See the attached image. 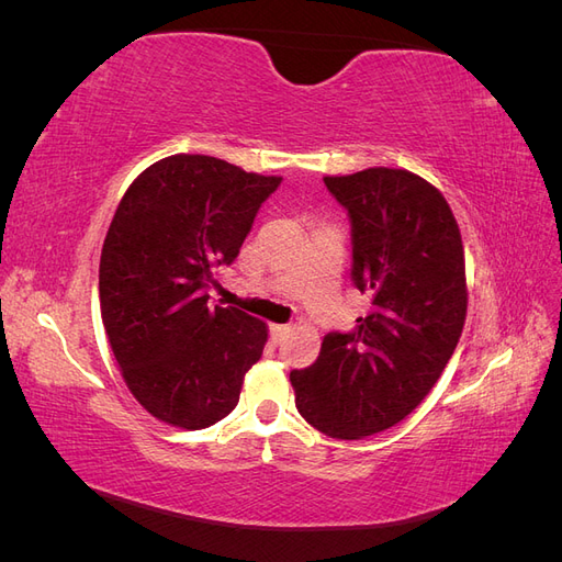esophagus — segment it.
Listing matches in <instances>:
<instances>
[{"instance_id":"1","label":"esophagus","mask_w":562,"mask_h":562,"mask_svg":"<svg viewBox=\"0 0 562 562\" xmlns=\"http://www.w3.org/2000/svg\"><path fill=\"white\" fill-rule=\"evenodd\" d=\"M288 333H291V326H281V323H271L269 326V337L274 345H281Z\"/></svg>"}]
</instances>
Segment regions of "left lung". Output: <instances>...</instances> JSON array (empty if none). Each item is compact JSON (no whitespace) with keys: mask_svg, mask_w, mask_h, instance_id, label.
<instances>
[{"mask_svg":"<svg viewBox=\"0 0 562 562\" xmlns=\"http://www.w3.org/2000/svg\"><path fill=\"white\" fill-rule=\"evenodd\" d=\"M351 223V281L370 293L351 333L323 337L316 363L291 372L314 429L359 440L394 427L446 370L467 318L464 246L431 182L403 168L326 176Z\"/></svg>","mask_w":562,"mask_h":562,"instance_id":"obj_1","label":"left lung"}]
</instances>
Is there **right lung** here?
<instances>
[{"label":"right lung","mask_w":562,"mask_h":562,"mask_svg":"<svg viewBox=\"0 0 562 562\" xmlns=\"http://www.w3.org/2000/svg\"><path fill=\"white\" fill-rule=\"evenodd\" d=\"M283 178L206 155L166 157L131 182L100 255V314L131 394L171 427L206 429L239 403L267 326L209 302Z\"/></svg>","instance_id":"obj_1"}]
</instances>
